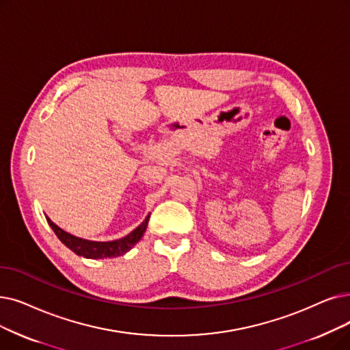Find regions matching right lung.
I'll use <instances>...</instances> for the list:
<instances>
[{
    "label": "right lung",
    "mask_w": 350,
    "mask_h": 350,
    "mask_svg": "<svg viewBox=\"0 0 350 350\" xmlns=\"http://www.w3.org/2000/svg\"><path fill=\"white\" fill-rule=\"evenodd\" d=\"M148 217L150 216H147L146 220L137 227V229H134L130 234L113 241H91L81 237H75L64 232L62 227H58L55 223H53L50 217H47V221L51 226L54 233L57 234V237L77 256H83L85 259H107V257L123 256L124 253H127L130 249L134 247L135 243L143 237L147 229Z\"/></svg>",
    "instance_id": "1"
}]
</instances>
